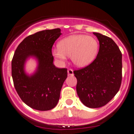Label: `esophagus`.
<instances>
[{"mask_svg": "<svg viewBox=\"0 0 134 134\" xmlns=\"http://www.w3.org/2000/svg\"><path fill=\"white\" fill-rule=\"evenodd\" d=\"M67 73H68V75L69 76H73L74 75L73 70L71 69H69L67 70Z\"/></svg>", "mask_w": 134, "mask_h": 134, "instance_id": "1", "label": "esophagus"}]
</instances>
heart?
Wrapping results in <instances>:
<instances>
[{"instance_id": "obj_1", "label": "heart", "mask_w": 134, "mask_h": 134, "mask_svg": "<svg viewBox=\"0 0 134 134\" xmlns=\"http://www.w3.org/2000/svg\"><path fill=\"white\" fill-rule=\"evenodd\" d=\"M98 42L95 37L83 34L72 35L59 41L58 48L52 50V55L61 62L66 56H71L77 67H83L95 59L98 51Z\"/></svg>"}]
</instances>
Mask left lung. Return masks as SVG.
I'll return each mask as SVG.
<instances>
[{
  "instance_id": "left-lung-1",
  "label": "left lung",
  "mask_w": 134,
  "mask_h": 134,
  "mask_svg": "<svg viewBox=\"0 0 134 134\" xmlns=\"http://www.w3.org/2000/svg\"><path fill=\"white\" fill-rule=\"evenodd\" d=\"M99 41L95 59L87 67L74 71L76 92L81 102L90 108L105 106L119 90L122 81V54L110 37L93 32Z\"/></svg>"
}]
</instances>
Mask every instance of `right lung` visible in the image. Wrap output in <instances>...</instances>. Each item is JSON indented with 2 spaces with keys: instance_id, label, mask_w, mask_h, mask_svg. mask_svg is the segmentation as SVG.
Returning a JSON list of instances; mask_svg holds the SVG:
<instances>
[{
  "instance_id": "obj_1",
  "label": "right lung",
  "mask_w": 134,
  "mask_h": 134,
  "mask_svg": "<svg viewBox=\"0 0 134 134\" xmlns=\"http://www.w3.org/2000/svg\"><path fill=\"white\" fill-rule=\"evenodd\" d=\"M61 35L59 28L38 32L24 39L15 51L12 61L15 88L21 100L34 109L50 110L58 102L67 69L54 65L52 48ZM30 57L38 62L36 71L30 75L24 70L25 62Z\"/></svg>"
}]
</instances>
